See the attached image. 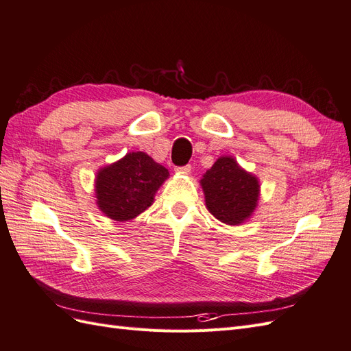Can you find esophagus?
I'll return each instance as SVG.
<instances>
[{"label": "esophagus", "instance_id": "obj_1", "mask_svg": "<svg viewBox=\"0 0 351 351\" xmlns=\"http://www.w3.org/2000/svg\"><path fill=\"white\" fill-rule=\"evenodd\" d=\"M176 171L177 173H182V174H189L190 171H192V165L187 164V165H183V167H177Z\"/></svg>", "mask_w": 351, "mask_h": 351}]
</instances>
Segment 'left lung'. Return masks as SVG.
<instances>
[{
  "instance_id": "obj_1",
  "label": "left lung",
  "mask_w": 351,
  "mask_h": 351,
  "mask_svg": "<svg viewBox=\"0 0 351 351\" xmlns=\"http://www.w3.org/2000/svg\"><path fill=\"white\" fill-rule=\"evenodd\" d=\"M206 208L217 219L237 226L250 217L259 196L258 178L239 167L234 159L221 156L202 178Z\"/></svg>"
}]
</instances>
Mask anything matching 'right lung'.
Segmentation results:
<instances>
[{
  "mask_svg": "<svg viewBox=\"0 0 351 351\" xmlns=\"http://www.w3.org/2000/svg\"><path fill=\"white\" fill-rule=\"evenodd\" d=\"M168 174V169L149 155L127 154L119 162L98 173V206L111 219H132L152 205L155 192Z\"/></svg>",
  "mask_w": 351,
  "mask_h": 351,
  "instance_id": "1",
  "label": "right lung"
}]
</instances>
